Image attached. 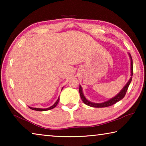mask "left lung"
<instances>
[{"instance_id":"obj_1","label":"left lung","mask_w":146,"mask_h":146,"mask_svg":"<svg viewBox=\"0 0 146 146\" xmlns=\"http://www.w3.org/2000/svg\"><path fill=\"white\" fill-rule=\"evenodd\" d=\"M129 57H130V59H131V76H133V60H132L131 56L129 53ZM131 80H132V77H131L130 79L129 80V81H128L127 83L126 84H125L124 87L123 88L122 90L120 91L119 93L117 94V95H116L115 97H114L112 98H111L110 100H109L108 101H106V102H102V103H93V102H90V101L88 100L86 98V97H84V95L82 89V87H81L80 86V87H79V93H80L81 99H82V100L83 101V102L86 105H88L89 106H91V107H93V108L108 107V106H111L114 104L117 103V102H118V101L122 100V98L125 97V94H126V92L127 91L128 87H129V86L131 82Z\"/></svg>"}]
</instances>
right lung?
<instances>
[{
	"label": "right lung",
	"mask_w": 146,
	"mask_h": 146,
	"mask_svg": "<svg viewBox=\"0 0 146 146\" xmlns=\"http://www.w3.org/2000/svg\"><path fill=\"white\" fill-rule=\"evenodd\" d=\"M59 97H58V98L57 99V100L55 102V103L52 106H51V107H49V108H46V109H42V108H31V107H29V108L31 109V110H35V111H48V110H51V109H53V108H55L56 106V105H57V104L58 103V102H59Z\"/></svg>",
	"instance_id": "obj_1"
}]
</instances>
